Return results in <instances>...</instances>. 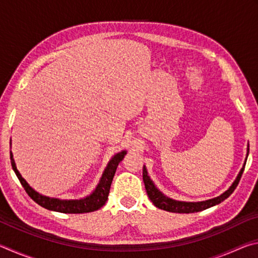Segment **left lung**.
I'll return each instance as SVG.
<instances>
[{"label":"left lung","mask_w":258,"mask_h":258,"mask_svg":"<svg viewBox=\"0 0 258 258\" xmlns=\"http://www.w3.org/2000/svg\"><path fill=\"white\" fill-rule=\"evenodd\" d=\"M248 150H249V149H248ZM244 165H246V164H244ZM243 169H244V167L241 169V171H240L237 180L233 182V184L230 186V189L226 190L223 195H221L220 197H216L214 199H209V200H206V202H199V203L176 202V200L167 198L166 196L161 194V192L154 185V183H152V181L150 180V177L148 176L146 167L143 168V182H145V186H146L148 197H149V199L151 200L152 204H154L157 208L164 209V211L172 212V213L189 214V213L204 211V209H207V208L212 207V206H215V205L220 204L221 202H223V200L228 198L229 196L234 191V189L237 187V185L239 184V181H240V178H241Z\"/></svg>","instance_id":"left-lung-1"}]
</instances>
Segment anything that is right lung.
<instances>
[{
	"label": "right lung",
	"instance_id": "obj_1",
	"mask_svg": "<svg viewBox=\"0 0 258 258\" xmlns=\"http://www.w3.org/2000/svg\"><path fill=\"white\" fill-rule=\"evenodd\" d=\"M126 155V151H121L116 156H113V158L109 161L107 168L104 169L103 175L100 180V183L97 186V189L94 190L92 195H90L89 197L80 200H60L54 198H49L45 196H42L37 194L36 191L33 190L32 187L28 185V183L26 182L23 177H21L20 173L16 167L14 156L10 152V159L12 168L16 173L17 177L19 178L21 185L24 186L25 191L27 192V195L32 198L35 203L40 205V206L44 207L49 211L60 212L64 214H83V213H91L94 211H98L99 208H101L106 202L108 200L109 191H110V185L112 182L113 175H115L117 166L123 160L124 156Z\"/></svg>",
	"mask_w": 258,
	"mask_h": 258
}]
</instances>
